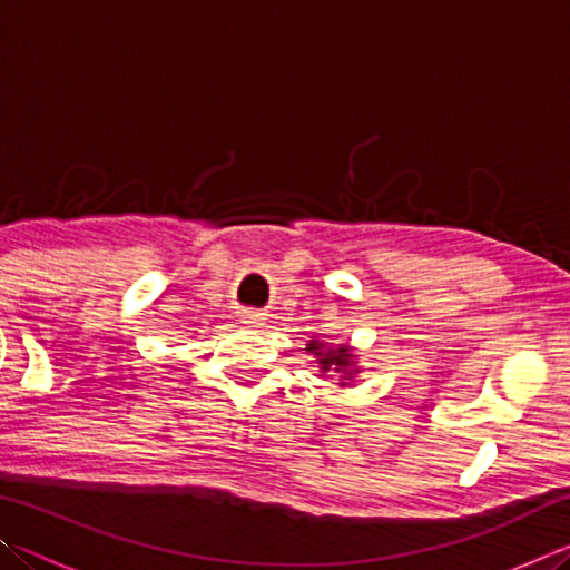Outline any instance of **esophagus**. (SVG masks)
Instances as JSON below:
<instances>
[{
  "label": "esophagus",
  "mask_w": 570,
  "mask_h": 570,
  "mask_svg": "<svg viewBox=\"0 0 570 570\" xmlns=\"http://www.w3.org/2000/svg\"><path fill=\"white\" fill-rule=\"evenodd\" d=\"M262 314H254V312H246L244 314V324H248V326H262Z\"/></svg>",
  "instance_id": "1"
}]
</instances>
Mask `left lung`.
Listing matches in <instances>:
<instances>
[{
  "label": "left lung",
  "instance_id": "1",
  "mask_svg": "<svg viewBox=\"0 0 570 570\" xmlns=\"http://www.w3.org/2000/svg\"><path fill=\"white\" fill-rule=\"evenodd\" d=\"M306 352L314 354V362L320 364L322 372H336L340 374V387H352L354 377L360 374V364H356V352L350 344H326L320 340H308Z\"/></svg>",
  "mask_w": 570,
  "mask_h": 570
}]
</instances>
